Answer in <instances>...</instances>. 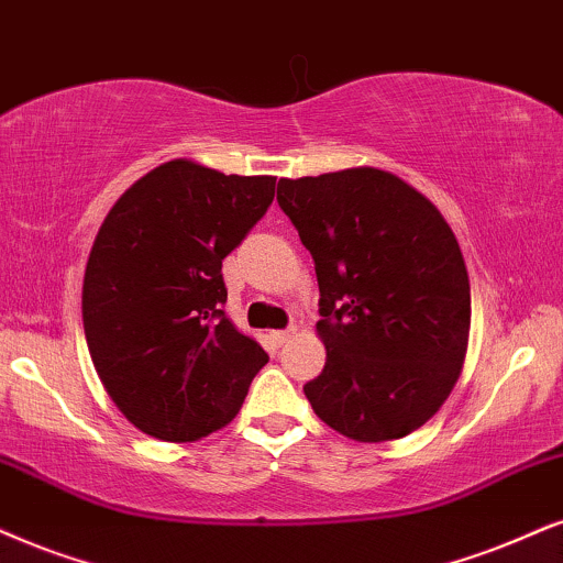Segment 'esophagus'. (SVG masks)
I'll return each instance as SVG.
<instances>
[{
    "mask_svg": "<svg viewBox=\"0 0 563 563\" xmlns=\"http://www.w3.org/2000/svg\"><path fill=\"white\" fill-rule=\"evenodd\" d=\"M290 334H294V330H275V332H269V340H273V343L280 347L283 343H288Z\"/></svg>",
    "mask_w": 563,
    "mask_h": 563,
    "instance_id": "1",
    "label": "esophagus"
}]
</instances>
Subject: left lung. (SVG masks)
<instances>
[{"instance_id":"left-lung-1","label":"left lung","mask_w":563,"mask_h":563,"mask_svg":"<svg viewBox=\"0 0 563 563\" xmlns=\"http://www.w3.org/2000/svg\"><path fill=\"white\" fill-rule=\"evenodd\" d=\"M277 205L319 283L327 364L306 400L355 441L421 429L450 397L471 332V283L446 220L379 168L280 179Z\"/></svg>"}]
</instances>
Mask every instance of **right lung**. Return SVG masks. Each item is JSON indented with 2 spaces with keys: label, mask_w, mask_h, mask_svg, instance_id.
I'll use <instances>...</instances> for the list:
<instances>
[{
  "label": "right lung",
  "mask_w": 563,
  "mask_h": 563,
  "mask_svg": "<svg viewBox=\"0 0 563 563\" xmlns=\"http://www.w3.org/2000/svg\"><path fill=\"white\" fill-rule=\"evenodd\" d=\"M275 176L168 161L106 216L82 324L106 393L140 431L197 441L236 416L267 353L225 317L223 260L260 223Z\"/></svg>",
  "instance_id": "1"
}]
</instances>
